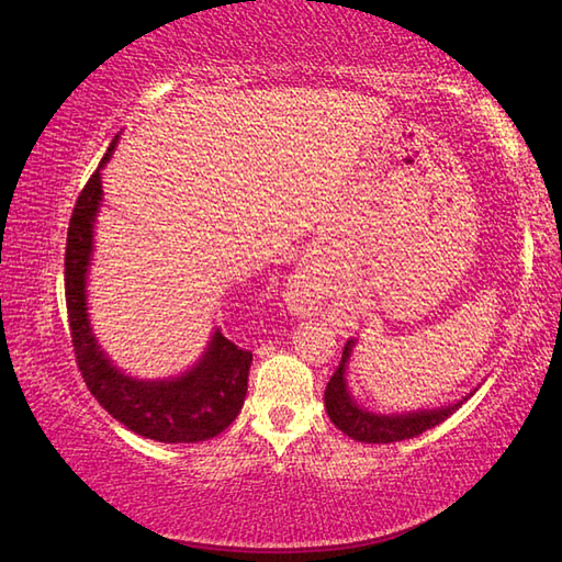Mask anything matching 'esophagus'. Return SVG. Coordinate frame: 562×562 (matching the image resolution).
I'll list each match as a JSON object with an SVG mask.
<instances>
[{"mask_svg": "<svg viewBox=\"0 0 562 562\" xmlns=\"http://www.w3.org/2000/svg\"><path fill=\"white\" fill-rule=\"evenodd\" d=\"M305 289H307V281H305V277H293V283H291V305L295 307V310H307V293H305Z\"/></svg>", "mask_w": 562, "mask_h": 562, "instance_id": "34e87169", "label": "esophagus"}]
</instances>
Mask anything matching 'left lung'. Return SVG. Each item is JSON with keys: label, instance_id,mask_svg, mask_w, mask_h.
<instances>
[{"label": "left lung", "instance_id": "1", "mask_svg": "<svg viewBox=\"0 0 562 562\" xmlns=\"http://www.w3.org/2000/svg\"><path fill=\"white\" fill-rule=\"evenodd\" d=\"M351 346H353V341L348 339L344 346L341 363L334 370L327 390H324V406H327V414H329L334 426L341 432H346L348 438H353L358 442H378V445L416 438V435L438 426V423H442L447 416H452L454 411L467 402L464 398V402H457L452 406H445L438 411H418V414H408V416L368 414V411L358 408L353 404V398L346 392L344 370H346L348 353H351Z\"/></svg>", "mask_w": 562, "mask_h": 562}]
</instances>
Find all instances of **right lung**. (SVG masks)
<instances>
[{"mask_svg":"<svg viewBox=\"0 0 562 562\" xmlns=\"http://www.w3.org/2000/svg\"><path fill=\"white\" fill-rule=\"evenodd\" d=\"M112 139L101 166L83 184L74 204L67 252L65 297L69 334L81 378L112 418L158 442H202L226 430L243 408L252 351L214 334L204 358L187 375L164 382H139L122 375L98 348L86 317V271L93 249V221L101 204V168L112 156Z\"/></svg>","mask_w":562,"mask_h":562,"instance_id":"add662e5","label":"right lung"}]
</instances>
